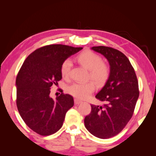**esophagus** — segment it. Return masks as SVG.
<instances>
[{"instance_id": "34e87169", "label": "esophagus", "mask_w": 156, "mask_h": 156, "mask_svg": "<svg viewBox=\"0 0 156 156\" xmlns=\"http://www.w3.org/2000/svg\"><path fill=\"white\" fill-rule=\"evenodd\" d=\"M82 101H81V100H80V99H74V103H75V104H81L82 103Z\"/></svg>"}]
</instances>
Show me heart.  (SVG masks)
Returning <instances> with one entry per match:
<instances>
[{"label":"heart","instance_id":"heart-1","mask_svg":"<svg viewBox=\"0 0 156 156\" xmlns=\"http://www.w3.org/2000/svg\"><path fill=\"white\" fill-rule=\"evenodd\" d=\"M76 61L81 66L89 71V75L97 84L101 85L106 82L110 74L109 67L102 62L101 57L91 51L82 52L76 57ZM72 63L66 59L61 65V74L64 78L69 75ZM95 85L92 82L87 83H74L68 87V92L73 97L80 99H84L93 92Z\"/></svg>","mask_w":156,"mask_h":156}]
</instances>
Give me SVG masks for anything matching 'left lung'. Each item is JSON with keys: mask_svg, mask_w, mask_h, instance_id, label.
Listing matches in <instances>:
<instances>
[{"mask_svg": "<svg viewBox=\"0 0 156 156\" xmlns=\"http://www.w3.org/2000/svg\"><path fill=\"white\" fill-rule=\"evenodd\" d=\"M91 49L107 59L110 74L95 97L106 104L103 106L91 104L84 125L93 136L106 139L120 133L133 116L139 97L138 83L134 69L124 54L105 46Z\"/></svg>", "mask_w": 156, "mask_h": 156, "instance_id": "8db88e82", "label": "left lung"}]
</instances>
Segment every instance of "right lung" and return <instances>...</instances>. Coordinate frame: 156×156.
<instances>
[{"label":"right lung","instance_id":"add662e5","mask_svg":"<svg viewBox=\"0 0 156 156\" xmlns=\"http://www.w3.org/2000/svg\"><path fill=\"white\" fill-rule=\"evenodd\" d=\"M82 50L63 44H50L32 52L16 78V104L26 125L41 136L56 133L62 126L66 113L74 106L73 97L63 94L52 99L50 89L61 80V65Z\"/></svg>","mask_w":156,"mask_h":156}]
</instances>
